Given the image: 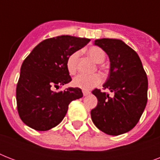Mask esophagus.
<instances>
[{
  "mask_svg": "<svg viewBox=\"0 0 160 160\" xmlns=\"http://www.w3.org/2000/svg\"><path fill=\"white\" fill-rule=\"evenodd\" d=\"M90 94V91H87V90H83V95H84V96H87V95H89Z\"/></svg>",
  "mask_w": 160,
  "mask_h": 160,
  "instance_id": "34e87169",
  "label": "esophagus"
}]
</instances>
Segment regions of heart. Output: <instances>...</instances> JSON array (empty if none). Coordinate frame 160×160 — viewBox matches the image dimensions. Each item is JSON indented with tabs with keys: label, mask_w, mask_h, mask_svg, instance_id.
Masks as SVG:
<instances>
[{
	"label": "heart",
	"mask_w": 160,
	"mask_h": 160,
	"mask_svg": "<svg viewBox=\"0 0 160 160\" xmlns=\"http://www.w3.org/2000/svg\"><path fill=\"white\" fill-rule=\"evenodd\" d=\"M87 54L95 63L100 64L105 60V53L102 49L98 46H91L87 50ZM80 56V51H75L69 55L66 60V68L70 75H74L77 70V61ZM102 81V78L99 74L91 75H78L72 80V85L75 87L80 88L84 90H91L97 86Z\"/></svg>",
	"instance_id": "obj_1"
}]
</instances>
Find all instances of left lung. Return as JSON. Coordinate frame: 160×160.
Segmentation results:
<instances>
[{
	"label": "left lung",
	"mask_w": 160,
	"mask_h": 160,
	"mask_svg": "<svg viewBox=\"0 0 160 160\" xmlns=\"http://www.w3.org/2000/svg\"><path fill=\"white\" fill-rule=\"evenodd\" d=\"M94 44L109 56V74L103 87L114 96L98 89L93 90L98 104L90 112L91 119L105 134H124L136 125L146 106V73L138 54L121 40L98 39Z\"/></svg>",
	"instance_id": "obj_1"
}]
</instances>
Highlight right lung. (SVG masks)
I'll use <instances>...</instances> for the list:
<instances>
[{
	"label": "right lung",
	"instance_id": "add662e5",
	"mask_svg": "<svg viewBox=\"0 0 160 160\" xmlns=\"http://www.w3.org/2000/svg\"><path fill=\"white\" fill-rule=\"evenodd\" d=\"M90 41L71 36L46 39L25 59L16 86V102L20 118L27 126L39 131L52 129L62 121L70 103L82 97L80 88L60 92L52 89L71 81L66 60Z\"/></svg>",
	"mask_w": 160,
	"mask_h": 160
}]
</instances>
